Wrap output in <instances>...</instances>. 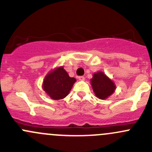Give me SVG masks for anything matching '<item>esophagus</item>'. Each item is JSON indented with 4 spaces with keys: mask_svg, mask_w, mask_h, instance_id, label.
Masks as SVG:
<instances>
[{
    "mask_svg": "<svg viewBox=\"0 0 152 152\" xmlns=\"http://www.w3.org/2000/svg\"><path fill=\"white\" fill-rule=\"evenodd\" d=\"M78 79H79V80H81V81H83V80H85V77H84V76H79V77H78Z\"/></svg>",
    "mask_w": 152,
    "mask_h": 152,
    "instance_id": "esophagus-1",
    "label": "esophagus"
}]
</instances>
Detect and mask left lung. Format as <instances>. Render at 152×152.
I'll list each match as a JSON object with an SVG mask.
<instances>
[{
    "mask_svg": "<svg viewBox=\"0 0 152 152\" xmlns=\"http://www.w3.org/2000/svg\"><path fill=\"white\" fill-rule=\"evenodd\" d=\"M91 85L96 97L100 99H107L113 94L115 89L114 83L102 72H99L93 75Z\"/></svg>",
    "mask_w": 152,
    "mask_h": 152,
    "instance_id": "8db88e82",
    "label": "left lung"
}]
</instances>
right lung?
Returning a JSON list of instances; mask_svg holds the SVG:
<instances>
[{
	"label": "right lung",
	"instance_id": "1",
	"mask_svg": "<svg viewBox=\"0 0 152 152\" xmlns=\"http://www.w3.org/2000/svg\"><path fill=\"white\" fill-rule=\"evenodd\" d=\"M76 81L75 78L69 76L63 67H60L47 75L44 79L43 89L51 99L59 100L68 95Z\"/></svg>",
	"mask_w": 152,
	"mask_h": 152
}]
</instances>
